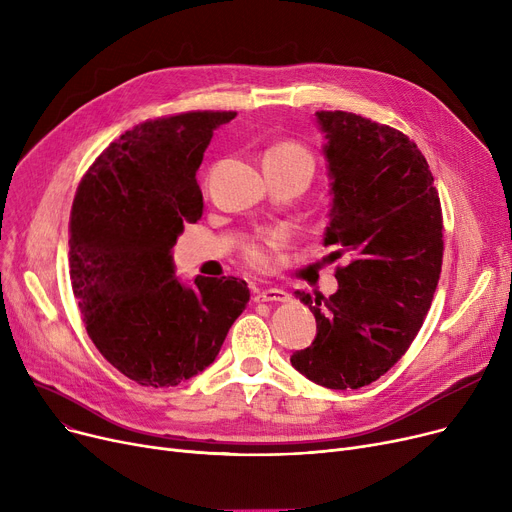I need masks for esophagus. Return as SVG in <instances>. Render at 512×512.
<instances>
[{"mask_svg":"<svg viewBox=\"0 0 512 512\" xmlns=\"http://www.w3.org/2000/svg\"><path fill=\"white\" fill-rule=\"evenodd\" d=\"M257 303H286L290 299V294L282 288H263V290H255Z\"/></svg>","mask_w":512,"mask_h":512,"instance_id":"obj_1","label":"esophagus"}]
</instances>
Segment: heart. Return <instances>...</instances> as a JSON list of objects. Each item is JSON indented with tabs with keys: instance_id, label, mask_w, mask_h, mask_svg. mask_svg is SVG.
I'll use <instances>...</instances> for the list:
<instances>
[{
	"instance_id": "1",
	"label": "heart",
	"mask_w": 512,
	"mask_h": 512,
	"mask_svg": "<svg viewBox=\"0 0 512 512\" xmlns=\"http://www.w3.org/2000/svg\"><path fill=\"white\" fill-rule=\"evenodd\" d=\"M263 164H290V166H305L313 172V157L307 147L294 141H284L265 151ZM284 240V234L280 232H270L263 234L257 240L249 242L245 249V257L253 267H259V270H265L272 263V249L280 247Z\"/></svg>"
}]
</instances>
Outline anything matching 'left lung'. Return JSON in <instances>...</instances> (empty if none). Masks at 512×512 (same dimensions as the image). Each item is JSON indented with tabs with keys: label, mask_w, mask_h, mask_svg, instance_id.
<instances>
[{
	"label": "left lung",
	"mask_w": 512,
	"mask_h": 512,
	"mask_svg": "<svg viewBox=\"0 0 512 512\" xmlns=\"http://www.w3.org/2000/svg\"><path fill=\"white\" fill-rule=\"evenodd\" d=\"M315 116L332 195L324 247L351 263L336 270L330 299L297 292L317 334L290 363L319 386L357 390L405 355L423 326L442 272V207L407 134L351 112Z\"/></svg>",
	"instance_id": "left-lung-1"
}]
</instances>
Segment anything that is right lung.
Wrapping results in <instances>:
<instances>
[{"mask_svg": "<svg viewBox=\"0 0 512 512\" xmlns=\"http://www.w3.org/2000/svg\"><path fill=\"white\" fill-rule=\"evenodd\" d=\"M236 112H188L124 132L78 184L70 280L99 353L141 386H178L218 357L249 303L238 278L174 276L172 249L203 213L197 170Z\"/></svg>", "mask_w": 512, "mask_h": 512, "instance_id": "1", "label": "right lung"}]
</instances>
